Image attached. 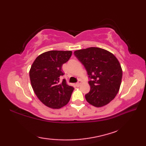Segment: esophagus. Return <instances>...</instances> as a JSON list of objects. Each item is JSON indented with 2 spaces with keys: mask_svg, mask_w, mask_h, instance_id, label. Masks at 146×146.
<instances>
[{
  "mask_svg": "<svg viewBox=\"0 0 146 146\" xmlns=\"http://www.w3.org/2000/svg\"><path fill=\"white\" fill-rule=\"evenodd\" d=\"M81 83H82V81H81V80H79V81L76 83V85L77 86H79L80 85H81Z\"/></svg>",
  "mask_w": 146,
  "mask_h": 146,
  "instance_id": "obj_1",
  "label": "esophagus"
}]
</instances>
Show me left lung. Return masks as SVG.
<instances>
[{"label":"left lung","instance_id":"obj_1","mask_svg":"<svg viewBox=\"0 0 146 146\" xmlns=\"http://www.w3.org/2000/svg\"><path fill=\"white\" fill-rule=\"evenodd\" d=\"M74 54L85 66L91 80L90 90L85 95L90 104L102 107L109 104L119 92L122 70L119 60L104 49L91 47L79 49Z\"/></svg>","mask_w":146,"mask_h":146}]
</instances>
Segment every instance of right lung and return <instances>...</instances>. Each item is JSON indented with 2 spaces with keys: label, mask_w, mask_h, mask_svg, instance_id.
I'll return each mask as SVG.
<instances>
[{
  "label": "right lung",
  "mask_w": 146,
  "mask_h": 146,
  "mask_svg": "<svg viewBox=\"0 0 146 146\" xmlns=\"http://www.w3.org/2000/svg\"><path fill=\"white\" fill-rule=\"evenodd\" d=\"M71 51H49L39 55L29 71L32 88L37 97L49 108L58 109L69 102L73 86L66 84L63 64L69 60Z\"/></svg>",
  "instance_id": "right-lung-1"
}]
</instances>
